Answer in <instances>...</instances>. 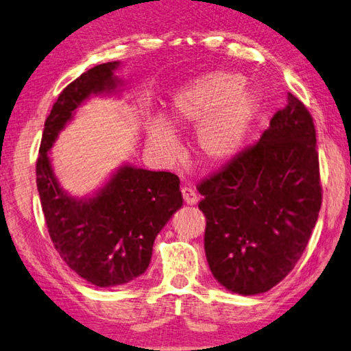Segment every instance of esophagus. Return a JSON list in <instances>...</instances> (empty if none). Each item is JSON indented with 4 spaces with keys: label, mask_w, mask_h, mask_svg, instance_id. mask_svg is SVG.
Segmentation results:
<instances>
[{
    "label": "esophagus",
    "mask_w": 351,
    "mask_h": 351,
    "mask_svg": "<svg viewBox=\"0 0 351 351\" xmlns=\"http://www.w3.org/2000/svg\"><path fill=\"white\" fill-rule=\"evenodd\" d=\"M182 196H183V200H185V204H188V205H196L199 202L197 193L189 186L182 188Z\"/></svg>",
    "instance_id": "esophagus-1"
}]
</instances>
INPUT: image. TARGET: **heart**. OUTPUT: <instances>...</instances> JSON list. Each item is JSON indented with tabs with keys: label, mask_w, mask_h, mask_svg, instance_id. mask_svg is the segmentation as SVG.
I'll use <instances>...</instances> for the list:
<instances>
[{
	"label": "heart",
	"mask_w": 351,
	"mask_h": 351,
	"mask_svg": "<svg viewBox=\"0 0 351 351\" xmlns=\"http://www.w3.org/2000/svg\"><path fill=\"white\" fill-rule=\"evenodd\" d=\"M244 85L243 74L216 70L189 80L172 96L168 123L179 129L200 124L196 147L205 162L223 163L234 157L260 114V91ZM147 145L162 157H172L179 149L174 130L162 119L149 121Z\"/></svg>",
	"instance_id": "heart-1"
}]
</instances>
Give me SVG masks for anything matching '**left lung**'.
<instances>
[{"label":"left lung","instance_id":"1","mask_svg":"<svg viewBox=\"0 0 351 351\" xmlns=\"http://www.w3.org/2000/svg\"><path fill=\"white\" fill-rule=\"evenodd\" d=\"M205 255L228 291L272 289L303 255L322 205L313 117L288 93L260 141L197 185Z\"/></svg>","mask_w":351,"mask_h":351}]
</instances>
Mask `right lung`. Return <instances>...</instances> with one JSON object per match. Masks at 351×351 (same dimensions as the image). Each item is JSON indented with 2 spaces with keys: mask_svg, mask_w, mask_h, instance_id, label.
I'll return each mask as SVG.
<instances>
[{
  "mask_svg": "<svg viewBox=\"0 0 351 351\" xmlns=\"http://www.w3.org/2000/svg\"><path fill=\"white\" fill-rule=\"evenodd\" d=\"M119 62L93 66L73 80L45 121L37 158V188L46 227L68 266L91 285L129 283L151 263L154 241L183 204L179 177L166 171L121 166L93 197L68 196L57 183L48 151L73 113L91 95L121 84Z\"/></svg>",
  "mask_w": 351,
  "mask_h": 351,
  "instance_id": "right-lung-1",
  "label": "right lung"
}]
</instances>
